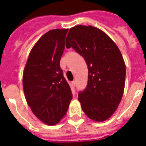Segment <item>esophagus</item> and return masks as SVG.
Returning <instances> with one entry per match:
<instances>
[{
  "mask_svg": "<svg viewBox=\"0 0 146 146\" xmlns=\"http://www.w3.org/2000/svg\"><path fill=\"white\" fill-rule=\"evenodd\" d=\"M71 86H72V88H75V86H76V82L75 81H73V82H71Z\"/></svg>",
  "mask_w": 146,
  "mask_h": 146,
  "instance_id": "esophagus-1",
  "label": "esophagus"
}]
</instances>
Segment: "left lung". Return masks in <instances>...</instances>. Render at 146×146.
Returning a JSON list of instances; mask_svg holds the SVG:
<instances>
[{"label":"left lung","mask_w":146,"mask_h":146,"mask_svg":"<svg viewBox=\"0 0 146 146\" xmlns=\"http://www.w3.org/2000/svg\"><path fill=\"white\" fill-rule=\"evenodd\" d=\"M66 47L74 49L88 65V84L78 98L83 111L94 121L106 120L116 111L124 92L126 69L120 50L103 31L82 25L70 29Z\"/></svg>","instance_id":"obj_1"}]
</instances>
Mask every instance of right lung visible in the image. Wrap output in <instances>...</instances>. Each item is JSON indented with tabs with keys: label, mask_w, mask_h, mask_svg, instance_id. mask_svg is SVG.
<instances>
[{
	"label": "right lung",
	"mask_w": 146,
	"mask_h": 146,
	"mask_svg": "<svg viewBox=\"0 0 146 146\" xmlns=\"http://www.w3.org/2000/svg\"><path fill=\"white\" fill-rule=\"evenodd\" d=\"M67 29L43 35L29 52L23 73L28 105L38 119L53 125L64 117L73 95L60 67Z\"/></svg>",
	"instance_id": "add662e5"
}]
</instances>
